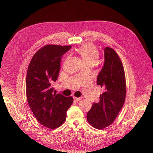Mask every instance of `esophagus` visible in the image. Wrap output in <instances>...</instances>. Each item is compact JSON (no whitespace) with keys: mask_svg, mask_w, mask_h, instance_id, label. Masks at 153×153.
I'll list each match as a JSON object with an SVG mask.
<instances>
[{"mask_svg":"<svg viewBox=\"0 0 153 153\" xmlns=\"http://www.w3.org/2000/svg\"><path fill=\"white\" fill-rule=\"evenodd\" d=\"M82 99V97H78V98H76V97H74V100L75 101H80Z\"/></svg>","mask_w":153,"mask_h":153,"instance_id":"obj_1","label":"esophagus"}]
</instances>
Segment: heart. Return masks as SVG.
<instances>
[{"mask_svg": "<svg viewBox=\"0 0 153 153\" xmlns=\"http://www.w3.org/2000/svg\"><path fill=\"white\" fill-rule=\"evenodd\" d=\"M77 53L80 56L84 64H95L100 56L98 48L91 43L84 44L77 50Z\"/></svg>", "mask_w": 153, "mask_h": 153, "instance_id": "obj_1", "label": "heart"}]
</instances>
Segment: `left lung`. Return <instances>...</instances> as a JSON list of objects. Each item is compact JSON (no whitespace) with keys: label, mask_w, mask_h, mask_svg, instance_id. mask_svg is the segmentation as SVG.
<instances>
[{"label":"left lung","mask_w":153,"mask_h":153,"mask_svg":"<svg viewBox=\"0 0 153 153\" xmlns=\"http://www.w3.org/2000/svg\"><path fill=\"white\" fill-rule=\"evenodd\" d=\"M104 59L97 80L104 92L100 95V101L92 104L87 117L90 125L99 130L114 122L123 107L126 95L125 72L119 56L113 49L106 47Z\"/></svg>","instance_id":"obj_1"}]
</instances>
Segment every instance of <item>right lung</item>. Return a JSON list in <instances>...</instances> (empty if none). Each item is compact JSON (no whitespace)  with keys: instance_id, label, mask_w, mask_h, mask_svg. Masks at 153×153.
<instances>
[{"instance_id":"right-lung-1","label":"right lung","mask_w":153,"mask_h":153,"mask_svg":"<svg viewBox=\"0 0 153 153\" xmlns=\"http://www.w3.org/2000/svg\"><path fill=\"white\" fill-rule=\"evenodd\" d=\"M71 48V45H45L35 53L27 68L28 104L39 123L51 129L65 122L66 111L73 102L72 97L56 94L52 87L58 78L62 56Z\"/></svg>"}]
</instances>
